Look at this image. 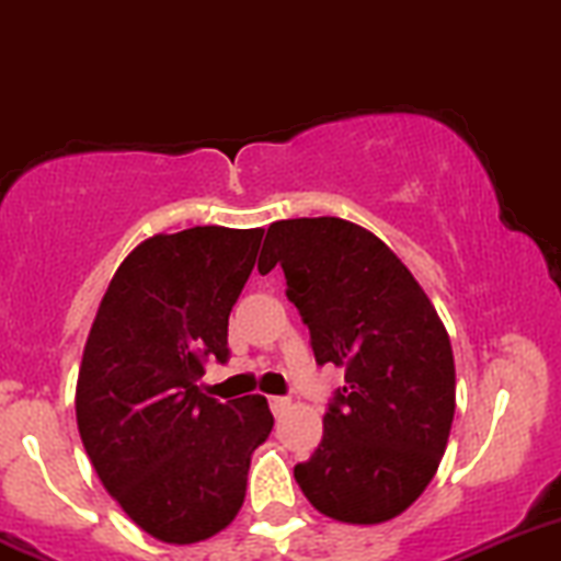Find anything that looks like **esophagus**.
Masks as SVG:
<instances>
[{"label":"esophagus","instance_id":"34e87169","mask_svg":"<svg viewBox=\"0 0 561 561\" xmlns=\"http://www.w3.org/2000/svg\"><path fill=\"white\" fill-rule=\"evenodd\" d=\"M268 404H271V412H274V415L279 417L282 412H285L287 407H290V399H287V396H271Z\"/></svg>","mask_w":561,"mask_h":561}]
</instances>
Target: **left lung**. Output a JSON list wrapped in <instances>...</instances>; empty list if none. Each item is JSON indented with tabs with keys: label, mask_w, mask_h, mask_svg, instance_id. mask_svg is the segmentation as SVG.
<instances>
[{
	"label": "left lung",
	"mask_w": 561,
	"mask_h": 561,
	"mask_svg": "<svg viewBox=\"0 0 561 561\" xmlns=\"http://www.w3.org/2000/svg\"><path fill=\"white\" fill-rule=\"evenodd\" d=\"M260 274L282 265L314 360L344 369L322 443L296 463L304 496L347 524H382L432 483L456 410L448 331L415 276L369 230L339 217L282 219Z\"/></svg>",
	"instance_id": "left-lung-1"
}]
</instances>
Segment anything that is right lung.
I'll return each mask as SVG.
<instances>
[{
  "label": "right lung",
  "instance_id": "obj_1",
  "mask_svg": "<svg viewBox=\"0 0 561 561\" xmlns=\"http://www.w3.org/2000/svg\"><path fill=\"white\" fill-rule=\"evenodd\" d=\"M263 230L206 225L144 241L111 279L78 371L76 417L107 494L162 542L206 540L244 505L249 456L274 415L263 396L201 393L228 360V317Z\"/></svg>",
  "mask_w": 561,
  "mask_h": 561
}]
</instances>
